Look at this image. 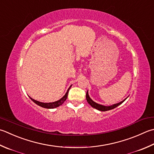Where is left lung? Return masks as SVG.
I'll return each mask as SVG.
<instances>
[{
	"instance_id": "8db88e82",
	"label": "left lung",
	"mask_w": 154,
	"mask_h": 154,
	"mask_svg": "<svg viewBox=\"0 0 154 154\" xmlns=\"http://www.w3.org/2000/svg\"><path fill=\"white\" fill-rule=\"evenodd\" d=\"M86 99H87V102H88V103L90 105H91L92 107L95 108V109H97V110L101 111H109V110H111V109H114V108H116L117 106H119V105H121L123 103V102H124L125 99H127V98L125 99L124 100H123L122 101L119 102V103H118L113 104L112 105H110V106H105V105H100V104H98L97 103H95V101H93L92 99L90 98L89 95L88 94V91H87V93H86Z\"/></svg>"
}]
</instances>
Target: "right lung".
I'll return each instance as SVG.
<instances>
[{"mask_svg": "<svg viewBox=\"0 0 154 154\" xmlns=\"http://www.w3.org/2000/svg\"><path fill=\"white\" fill-rule=\"evenodd\" d=\"M71 85L69 87V88L68 89L67 93H65V95L63 96V97L61 99H59V100L55 101V102H52V103H43V102L36 101V100H35V99H32L31 97H30V98L31 99V100L34 102V103L37 104L38 105H39V106L44 107V108H47V109H53V108H56L57 107L60 106V105H61L65 101V100L67 98L68 93H69V89H70V88H71Z\"/></svg>", "mask_w": 154, "mask_h": 154, "instance_id": "obj_1", "label": "right lung"}]
</instances>
